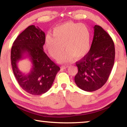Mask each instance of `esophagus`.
Wrapping results in <instances>:
<instances>
[{"label":"esophagus","instance_id":"34e87169","mask_svg":"<svg viewBox=\"0 0 127 127\" xmlns=\"http://www.w3.org/2000/svg\"><path fill=\"white\" fill-rule=\"evenodd\" d=\"M67 67H68V65H62L61 67V68L62 69H65V68H67Z\"/></svg>","mask_w":127,"mask_h":127}]
</instances>
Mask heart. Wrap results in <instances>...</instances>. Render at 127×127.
Segmentation results:
<instances>
[{"instance_id":"b5f03b06","label":"heart","mask_w":127,"mask_h":127,"mask_svg":"<svg viewBox=\"0 0 127 127\" xmlns=\"http://www.w3.org/2000/svg\"><path fill=\"white\" fill-rule=\"evenodd\" d=\"M52 35L46 36L45 48L55 59L59 58L64 48L66 52L59 59L61 63L71 62L74 57L79 59L89 52L90 32L85 25L72 22L64 23L53 29Z\"/></svg>"}]
</instances>
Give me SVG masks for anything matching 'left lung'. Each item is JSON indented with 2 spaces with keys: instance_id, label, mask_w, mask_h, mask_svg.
I'll use <instances>...</instances> for the list:
<instances>
[{
  "instance_id": "left-lung-1",
  "label": "left lung",
  "mask_w": 127,
  "mask_h": 127,
  "mask_svg": "<svg viewBox=\"0 0 127 127\" xmlns=\"http://www.w3.org/2000/svg\"><path fill=\"white\" fill-rule=\"evenodd\" d=\"M93 40L90 51L76 62L78 72L76 85L86 92H94L108 81L115 63V44L108 33L98 25L94 27Z\"/></svg>"
}]
</instances>
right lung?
<instances>
[{"label": "right lung", "instance_id": "obj_1", "mask_svg": "<svg viewBox=\"0 0 127 127\" xmlns=\"http://www.w3.org/2000/svg\"><path fill=\"white\" fill-rule=\"evenodd\" d=\"M45 33L38 26H28L14 41L11 51V61L14 75L23 90L32 95L47 92L52 86L60 67L44 52ZM28 57L32 68L28 74L21 72L17 66L19 60Z\"/></svg>", "mask_w": 127, "mask_h": 127}]
</instances>
